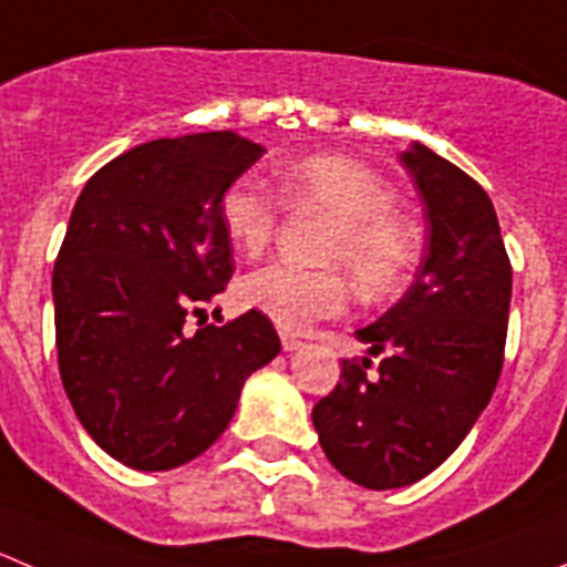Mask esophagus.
<instances>
[{"label":"esophagus","instance_id":"esophagus-1","mask_svg":"<svg viewBox=\"0 0 567 567\" xmlns=\"http://www.w3.org/2000/svg\"><path fill=\"white\" fill-rule=\"evenodd\" d=\"M280 344H284V350H287V353H292V350L303 348V342H300L298 337H289V333H280Z\"/></svg>","mask_w":567,"mask_h":567}]
</instances>
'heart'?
Masks as SVG:
<instances>
[{"instance_id":"1","label":"heart","mask_w":567,"mask_h":567,"mask_svg":"<svg viewBox=\"0 0 567 567\" xmlns=\"http://www.w3.org/2000/svg\"><path fill=\"white\" fill-rule=\"evenodd\" d=\"M278 186L295 212L333 217L320 258L342 267L364 298H390L406 284L420 239L414 225L395 212V188L379 172L344 155H309L280 166ZM278 217V197L256 177H236L219 197V225L245 256H258L269 245ZM239 295L247 309L295 333L337 317L348 303V280L333 267L267 264L241 280Z\"/></svg>"}]
</instances>
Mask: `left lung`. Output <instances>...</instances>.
Wrapping results in <instances>:
<instances>
[{
	"label": "left lung",
	"mask_w": 567,
	"mask_h": 567,
	"mask_svg": "<svg viewBox=\"0 0 567 567\" xmlns=\"http://www.w3.org/2000/svg\"><path fill=\"white\" fill-rule=\"evenodd\" d=\"M403 166L425 206V250L412 287L359 328L370 359L342 361L311 412L328 462L368 489L420 482L449 460L493 398L504 364L512 267L487 192L414 142Z\"/></svg>",
	"instance_id": "left-lung-1"
}]
</instances>
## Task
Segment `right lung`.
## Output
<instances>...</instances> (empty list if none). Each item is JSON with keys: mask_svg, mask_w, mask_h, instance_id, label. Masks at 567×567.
I'll list each match as a JSON object with an SVG mask.
<instances>
[{"mask_svg": "<svg viewBox=\"0 0 567 567\" xmlns=\"http://www.w3.org/2000/svg\"><path fill=\"white\" fill-rule=\"evenodd\" d=\"M264 155L230 131L127 150L83 186L52 272L63 390L91 440L133 471H172L228 429L280 353L258 311L186 333L234 275L225 188Z\"/></svg>", "mask_w": 567, "mask_h": 567, "instance_id": "right-lung-1", "label": "right lung"}]
</instances>
